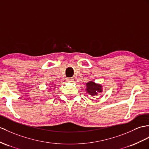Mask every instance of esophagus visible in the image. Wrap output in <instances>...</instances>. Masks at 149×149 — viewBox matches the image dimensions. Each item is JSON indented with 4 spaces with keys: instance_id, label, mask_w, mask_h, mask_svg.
<instances>
[{
    "instance_id": "obj_1",
    "label": "esophagus",
    "mask_w": 149,
    "mask_h": 149,
    "mask_svg": "<svg viewBox=\"0 0 149 149\" xmlns=\"http://www.w3.org/2000/svg\"><path fill=\"white\" fill-rule=\"evenodd\" d=\"M67 81L69 82H73L74 79L72 78H67Z\"/></svg>"
}]
</instances>
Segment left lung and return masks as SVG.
<instances>
[{
	"mask_svg": "<svg viewBox=\"0 0 149 149\" xmlns=\"http://www.w3.org/2000/svg\"><path fill=\"white\" fill-rule=\"evenodd\" d=\"M86 91L90 95H96L98 92H101L102 91V86L90 81L86 83Z\"/></svg>",
	"mask_w": 149,
	"mask_h": 149,
	"instance_id": "1",
	"label": "left lung"
}]
</instances>
